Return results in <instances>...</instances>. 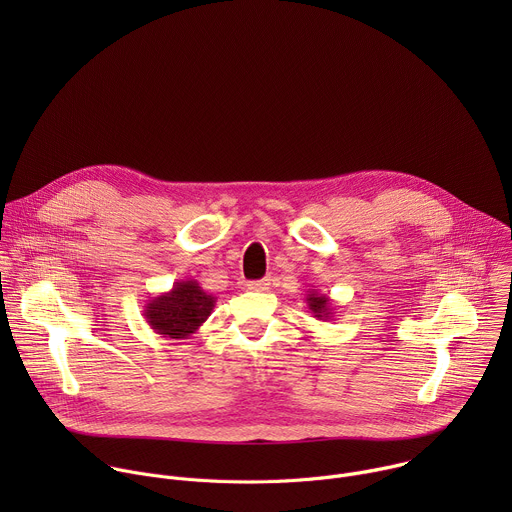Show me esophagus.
<instances>
[{
    "instance_id": "1",
    "label": "esophagus",
    "mask_w": 512,
    "mask_h": 512,
    "mask_svg": "<svg viewBox=\"0 0 512 512\" xmlns=\"http://www.w3.org/2000/svg\"><path fill=\"white\" fill-rule=\"evenodd\" d=\"M269 279H257V281H249L247 289L249 291H267L269 289Z\"/></svg>"
}]
</instances>
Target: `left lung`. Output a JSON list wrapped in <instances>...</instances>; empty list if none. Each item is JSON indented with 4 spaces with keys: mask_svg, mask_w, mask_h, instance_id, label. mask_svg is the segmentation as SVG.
I'll return each mask as SVG.
<instances>
[{
    "mask_svg": "<svg viewBox=\"0 0 512 512\" xmlns=\"http://www.w3.org/2000/svg\"><path fill=\"white\" fill-rule=\"evenodd\" d=\"M306 304H308V310L314 314V318L322 320V322H330L334 316V310H336L334 302L326 294H320L318 289L308 291Z\"/></svg>",
    "mask_w": 512,
    "mask_h": 512,
    "instance_id": "1",
    "label": "left lung"
}]
</instances>
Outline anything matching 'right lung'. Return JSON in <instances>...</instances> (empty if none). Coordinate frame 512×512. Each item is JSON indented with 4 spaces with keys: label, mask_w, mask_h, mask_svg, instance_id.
Listing matches in <instances>:
<instances>
[{
    "label": "right lung",
    "mask_w": 512,
    "mask_h": 512,
    "mask_svg": "<svg viewBox=\"0 0 512 512\" xmlns=\"http://www.w3.org/2000/svg\"><path fill=\"white\" fill-rule=\"evenodd\" d=\"M214 304L216 298L204 291L196 279H182L166 294L148 300L143 306V318L156 334L184 340L206 322Z\"/></svg>",
    "instance_id": "obj_1"
}]
</instances>
